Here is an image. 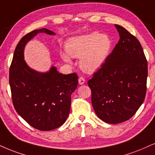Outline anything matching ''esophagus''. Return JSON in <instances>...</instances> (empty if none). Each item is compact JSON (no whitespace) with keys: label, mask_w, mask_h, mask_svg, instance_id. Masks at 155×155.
<instances>
[{"label":"esophagus","mask_w":155,"mask_h":155,"mask_svg":"<svg viewBox=\"0 0 155 155\" xmlns=\"http://www.w3.org/2000/svg\"><path fill=\"white\" fill-rule=\"evenodd\" d=\"M78 82H79L80 85H83L85 82V78H84L83 77H80L79 79H78Z\"/></svg>","instance_id":"esophagus-1"}]
</instances>
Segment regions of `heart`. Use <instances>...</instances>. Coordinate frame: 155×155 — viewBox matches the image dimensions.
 <instances>
[{
    "mask_svg": "<svg viewBox=\"0 0 155 155\" xmlns=\"http://www.w3.org/2000/svg\"><path fill=\"white\" fill-rule=\"evenodd\" d=\"M111 47L110 40L106 35L93 32L70 39L67 43L69 54L80 58V66L84 71L93 72L104 64ZM62 58L66 62L71 60L68 54H63Z\"/></svg>",
    "mask_w": 155,
    "mask_h": 155,
    "instance_id": "1",
    "label": "heart"
}]
</instances>
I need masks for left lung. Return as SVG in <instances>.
<instances>
[{
    "mask_svg": "<svg viewBox=\"0 0 155 155\" xmlns=\"http://www.w3.org/2000/svg\"><path fill=\"white\" fill-rule=\"evenodd\" d=\"M120 39L87 82L94 110L102 121L119 124L136 114L147 92V61L139 40L115 24Z\"/></svg>",
    "mask_w": 155,
    "mask_h": 155,
    "instance_id": "left-lung-1",
    "label": "left lung"
}]
</instances>
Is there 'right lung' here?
I'll list each match as a JSON object with an SVG mask.
<instances>
[{"mask_svg": "<svg viewBox=\"0 0 155 155\" xmlns=\"http://www.w3.org/2000/svg\"><path fill=\"white\" fill-rule=\"evenodd\" d=\"M42 32L54 34L43 28L26 34L19 41L9 69V83L16 112L34 129L50 131L65 122L78 76L75 72L59 73L54 67L46 73L28 68L24 60V47L34 36Z\"/></svg>", "mask_w": 155, "mask_h": 155, "instance_id": "right-lung-1", "label": "right lung"}]
</instances>
